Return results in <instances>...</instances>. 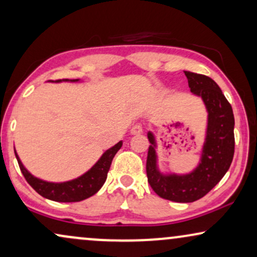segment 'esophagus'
Segmentation results:
<instances>
[{"mask_svg": "<svg viewBox=\"0 0 257 257\" xmlns=\"http://www.w3.org/2000/svg\"><path fill=\"white\" fill-rule=\"evenodd\" d=\"M142 131H144V129H142V125L140 124V123H136V124L132 126L131 133L133 135H139V134H141Z\"/></svg>", "mask_w": 257, "mask_h": 257, "instance_id": "1", "label": "esophagus"}]
</instances>
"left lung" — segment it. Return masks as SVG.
I'll list each match as a JSON object with an SVG mask.
<instances>
[{"label": "left lung", "instance_id": "1", "mask_svg": "<svg viewBox=\"0 0 257 257\" xmlns=\"http://www.w3.org/2000/svg\"><path fill=\"white\" fill-rule=\"evenodd\" d=\"M188 87L194 96L203 99L207 111L205 140L199 162L188 173H165L158 165L157 139L147 133L148 183L159 197L177 203H192L210 192L228 172L235 152L232 108L215 80L204 74L184 71Z\"/></svg>", "mask_w": 257, "mask_h": 257}]
</instances>
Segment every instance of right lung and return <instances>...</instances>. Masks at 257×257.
Wrapping results in <instances>:
<instances>
[{"label": "right lung", "instance_id": "add662e5", "mask_svg": "<svg viewBox=\"0 0 257 257\" xmlns=\"http://www.w3.org/2000/svg\"><path fill=\"white\" fill-rule=\"evenodd\" d=\"M69 82V83H78L79 79H63L57 80L56 83ZM123 142L119 141L111 148L106 149L103 153L102 157L98 161L86 171L85 173L79 175L76 179L63 181V183H52V181L42 180L40 178L34 177L27 168L24 166L22 161L19 158L18 153L15 151L16 160L19 162V166L27 180V183L34 188L37 192L44 198L50 200L60 201V203H72V201H80L86 199L93 194L98 192L100 187L103 186L108 177V172L111 166L112 159L115 154L122 147Z\"/></svg>", "mask_w": 257, "mask_h": 257}]
</instances>
